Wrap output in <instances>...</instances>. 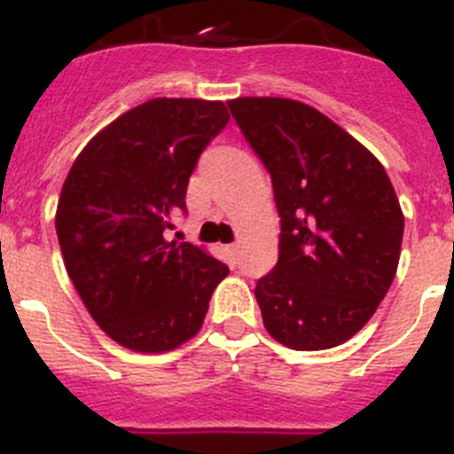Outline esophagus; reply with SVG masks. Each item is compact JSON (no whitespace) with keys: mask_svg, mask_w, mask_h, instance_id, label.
I'll use <instances>...</instances> for the list:
<instances>
[{"mask_svg":"<svg viewBox=\"0 0 454 454\" xmlns=\"http://www.w3.org/2000/svg\"><path fill=\"white\" fill-rule=\"evenodd\" d=\"M227 252H230V256H231V259H236V254H239V245H236V243L227 245Z\"/></svg>","mask_w":454,"mask_h":454,"instance_id":"1","label":"esophagus"}]
</instances>
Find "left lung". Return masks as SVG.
Listing matches in <instances>:
<instances>
[{
	"mask_svg": "<svg viewBox=\"0 0 454 454\" xmlns=\"http://www.w3.org/2000/svg\"><path fill=\"white\" fill-rule=\"evenodd\" d=\"M272 180L278 261L256 281L277 342L322 351L376 313L398 268L403 211L380 161L306 103L245 97L227 103Z\"/></svg>",
	"mask_w": 454,
	"mask_h": 454,
	"instance_id": "left-lung-1",
	"label": "left lung"
}]
</instances>
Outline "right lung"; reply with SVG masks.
Masks as SVG:
<instances>
[{
	"mask_svg": "<svg viewBox=\"0 0 454 454\" xmlns=\"http://www.w3.org/2000/svg\"><path fill=\"white\" fill-rule=\"evenodd\" d=\"M230 121L220 101L153 98L98 132L74 161L56 214L65 268L114 342L160 353L191 340L230 268L184 240L200 155Z\"/></svg>",
	"mask_w": 454,
	"mask_h": 454,
	"instance_id": "add662e5",
	"label": "right lung"
}]
</instances>
